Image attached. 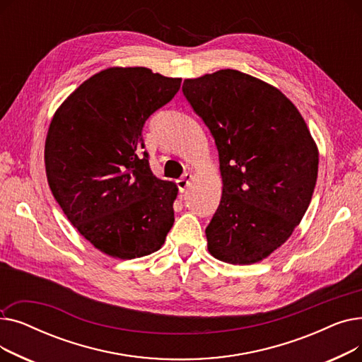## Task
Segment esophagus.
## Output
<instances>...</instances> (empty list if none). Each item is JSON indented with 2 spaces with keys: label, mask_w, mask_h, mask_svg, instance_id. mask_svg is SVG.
Wrapping results in <instances>:
<instances>
[{
  "label": "esophagus",
  "mask_w": 362,
  "mask_h": 362,
  "mask_svg": "<svg viewBox=\"0 0 362 362\" xmlns=\"http://www.w3.org/2000/svg\"><path fill=\"white\" fill-rule=\"evenodd\" d=\"M192 179H194V176L191 175V173H186V175H183L176 183H177V187H179V191L180 192H185L186 189L191 186V182H192Z\"/></svg>",
  "instance_id": "34e87169"
}]
</instances>
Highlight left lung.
Segmentation results:
<instances>
[{"label":"left lung","instance_id":"obj_1","mask_svg":"<svg viewBox=\"0 0 362 362\" xmlns=\"http://www.w3.org/2000/svg\"><path fill=\"white\" fill-rule=\"evenodd\" d=\"M185 98L214 138L223 195L208 251L252 264L289 239L311 202L318 151L296 107L250 74L226 69L186 79Z\"/></svg>","mask_w":362,"mask_h":362}]
</instances>
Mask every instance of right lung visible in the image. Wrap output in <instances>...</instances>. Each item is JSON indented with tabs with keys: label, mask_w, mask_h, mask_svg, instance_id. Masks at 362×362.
I'll return each mask as SVG.
<instances>
[{
	"label": "right lung",
	"mask_w": 362,
	"mask_h": 362,
	"mask_svg": "<svg viewBox=\"0 0 362 362\" xmlns=\"http://www.w3.org/2000/svg\"><path fill=\"white\" fill-rule=\"evenodd\" d=\"M180 83L145 67H111L54 114L45 141L51 192L79 233L110 257L158 251L175 223L177 187L152 175L142 129Z\"/></svg>",
	"instance_id": "obj_1"
}]
</instances>
